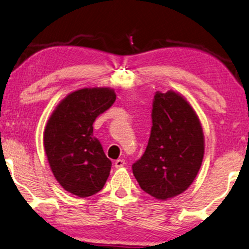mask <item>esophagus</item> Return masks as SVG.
I'll list each match as a JSON object with an SVG mask.
<instances>
[{
	"mask_svg": "<svg viewBox=\"0 0 249 249\" xmlns=\"http://www.w3.org/2000/svg\"><path fill=\"white\" fill-rule=\"evenodd\" d=\"M124 164H125V161L124 160H117L116 161H114V166H116V168L124 167Z\"/></svg>",
	"mask_w": 249,
	"mask_h": 249,
	"instance_id": "34e87169",
	"label": "esophagus"
}]
</instances>
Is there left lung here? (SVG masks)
I'll list each match as a JSON object with an SVG mask.
<instances>
[{"label": "left lung", "mask_w": 249, "mask_h": 249, "mask_svg": "<svg viewBox=\"0 0 249 249\" xmlns=\"http://www.w3.org/2000/svg\"><path fill=\"white\" fill-rule=\"evenodd\" d=\"M151 119L148 145L132 173L146 193L164 201L184 192L196 179L204 156V135L192 106L173 89L156 92Z\"/></svg>", "instance_id": "obj_1"}]
</instances>
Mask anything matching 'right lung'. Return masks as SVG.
<instances>
[{"label": "right lung", "instance_id": "obj_1", "mask_svg": "<svg viewBox=\"0 0 249 249\" xmlns=\"http://www.w3.org/2000/svg\"><path fill=\"white\" fill-rule=\"evenodd\" d=\"M116 101L110 88H85L64 98L49 117L44 147L49 166L64 190L80 197L103 189L111 160L93 137V122Z\"/></svg>", "mask_w": 249, "mask_h": 249}]
</instances>
